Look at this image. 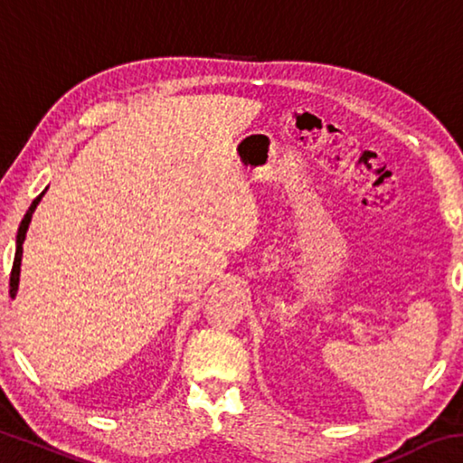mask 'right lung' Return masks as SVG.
<instances>
[{"label": "right lung", "instance_id": "right-lung-1", "mask_svg": "<svg viewBox=\"0 0 463 463\" xmlns=\"http://www.w3.org/2000/svg\"><path fill=\"white\" fill-rule=\"evenodd\" d=\"M46 192V190H44ZM44 192L41 195H36L34 202L30 203L28 213L24 214L20 222V229H18V237H15V257H14V265H12V273H10V296L15 298V292H18V284H20V265H22V242L26 239V231H28V224L33 221V214L38 206V202L44 195Z\"/></svg>", "mask_w": 463, "mask_h": 463}]
</instances>
